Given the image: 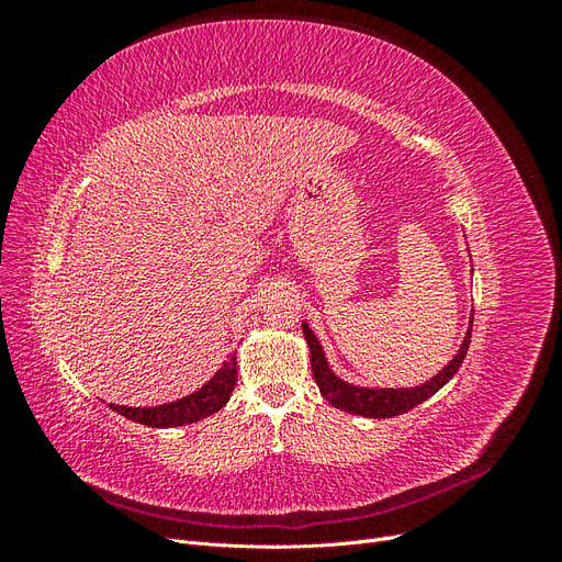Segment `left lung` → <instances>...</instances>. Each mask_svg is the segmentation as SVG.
Instances as JSON below:
<instances>
[{"instance_id":"1","label":"left lung","mask_w":562,"mask_h":562,"mask_svg":"<svg viewBox=\"0 0 562 562\" xmlns=\"http://www.w3.org/2000/svg\"><path fill=\"white\" fill-rule=\"evenodd\" d=\"M471 326H473V318L469 321L467 337H464L462 347H459V351L454 353V359L443 370H440L436 378H431L429 382H424L422 386H413V389H366V386H356V384L339 380L335 372L328 368L326 353H323L318 339H316V335L312 333L307 323H302V333H304V339H307V345H310L312 372H314V380L321 389L323 398H326L330 405L339 407V411H345V413L382 419V417H396V415L413 411L415 405H419L422 401H427L429 396H434L440 386H446L452 380V375L459 370V366H462L464 356L469 351Z\"/></svg>"}]
</instances>
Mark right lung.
Here are the masks:
<instances>
[{
	"mask_svg": "<svg viewBox=\"0 0 562 562\" xmlns=\"http://www.w3.org/2000/svg\"><path fill=\"white\" fill-rule=\"evenodd\" d=\"M234 384H236V356H229L209 384H203L199 391H194V394L184 396L180 401L164 403L157 407H126V405H114V403H110V407L119 415H124L138 424H145V427H155V429L182 427V424H192L217 413L220 407L229 401Z\"/></svg>",
	"mask_w": 562,
	"mask_h": 562,
	"instance_id": "1",
	"label": "right lung"
}]
</instances>
